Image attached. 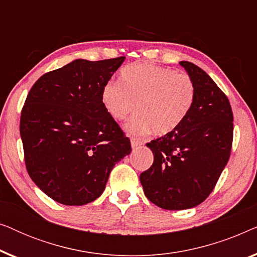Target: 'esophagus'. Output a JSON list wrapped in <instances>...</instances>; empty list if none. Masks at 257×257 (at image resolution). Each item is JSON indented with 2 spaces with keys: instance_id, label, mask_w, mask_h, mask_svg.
<instances>
[{
  "instance_id": "obj_1",
  "label": "esophagus",
  "mask_w": 257,
  "mask_h": 257,
  "mask_svg": "<svg viewBox=\"0 0 257 257\" xmlns=\"http://www.w3.org/2000/svg\"><path fill=\"white\" fill-rule=\"evenodd\" d=\"M142 145H143V142H142V140L136 139V138H132V139H131V146H132V149H133V150L138 149V147H140Z\"/></svg>"
}]
</instances>
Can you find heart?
Masks as SVG:
<instances>
[{
	"mask_svg": "<svg viewBox=\"0 0 257 257\" xmlns=\"http://www.w3.org/2000/svg\"><path fill=\"white\" fill-rule=\"evenodd\" d=\"M195 96V84L188 75L144 62L124 66L119 82L105 84L101 103L117 120H124L136 106L137 113L125 126L130 135L145 136L152 131L165 136L185 121Z\"/></svg>",
	"mask_w": 257,
	"mask_h": 257,
	"instance_id": "obj_1",
	"label": "heart"
}]
</instances>
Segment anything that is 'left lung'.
Instances as JSON below:
<instances>
[{
  "label": "left lung",
  "instance_id": "left-lung-1",
  "mask_svg": "<svg viewBox=\"0 0 257 257\" xmlns=\"http://www.w3.org/2000/svg\"><path fill=\"white\" fill-rule=\"evenodd\" d=\"M180 65L195 84L194 105L175 131L146 144L154 160L140 174L146 198L167 210L205 201L226 167L233 143V111L226 94L199 66L186 61Z\"/></svg>",
  "mask_w": 257,
  "mask_h": 257
}]
</instances>
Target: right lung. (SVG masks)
Listing matches in <instances>:
<instances>
[{"instance_id":"add662e5","label":"right lung","mask_w":257,"mask_h":257,"mask_svg":"<svg viewBox=\"0 0 257 257\" xmlns=\"http://www.w3.org/2000/svg\"><path fill=\"white\" fill-rule=\"evenodd\" d=\"M124 59H75L44 73L28 93L20 121L27 171L62 205L99 198L112 168L131 153L101 103V90Z\"/></svg>"}]
</instances>
